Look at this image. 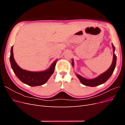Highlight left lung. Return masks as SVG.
<instances>
[{
  "label": "left lung",
  "instance_id": "1",
  "mask_svg": "<svg viewBox=\"0 0 125 125\" xmlns=\"http://www.w3.org/2000/svg\"><path fill=\"white\" fill-rule=\"evenodd\" d=\"M112 45L113 47V61L111 64V66L109 68V69L105 72H104V73L99 75L98 77L95 78L91 79H86L84 77H82L81 75H79V74L75 73L76 76L79 79V80H80V82L82 84H83L84 85L89 86H92V87L96 86L97 85H99L102 84L104 83L111 77L113 73L114 72L115 70L116 64V60H117L116 56L114 53L115 48L113 44H112ZM71 64H72V66L74 67V61L73 59L72 60Z\"/></svg>",
  "mask_w": 125,
  "mask_h": 125
}]
</instances>
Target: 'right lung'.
<instances>
[{
	"mask_svg": "<svg viewBox=\"0 0 125 125\" xmlns=\"http://www.w3.org/2000/svg\"><path fill=\"white\" fill-rule=\"evenodd\" d=\"M58 59L52 63L47 69L42 71H30L22 69L18 66L13 57V46L11 47L10 62L11 68L17 78L24 83L31 86L43 85L46 83L54 73L56 64Z\"/></svg>",
	"mask_w": 125,
	"mask_h": 125,
	"instance_id": "right-lung-1",
	"label": "right lung"
}]
</instances>
